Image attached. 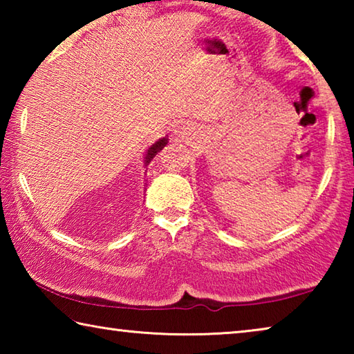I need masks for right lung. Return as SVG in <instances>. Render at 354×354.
I'll list each match as a JSON object with an SVG mask.
<instances>
[{
    "instance_id": "add662e5",
    "label": "right lung",
    "mask_w": 354,
    "mask_h": 354,
    "mask_svg": "<svg viewBox=\"0 0 354 354\" xmlns=\"http://www.w3.org/2000/svg\"><path fill=\"white\" fill-rule=\"evenodd\" d=\"M167 143H169V139H167V137H164V139H160L159 142H156L154 145L149 147V148H148V153H147V156H145V162H147V164L151 162L154 156L158 154V153L160 151V149H162V148L167 145Z\"/></svg>"
}]
</instances>
